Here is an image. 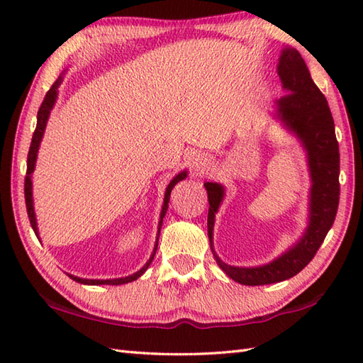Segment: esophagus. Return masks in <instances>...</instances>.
I'll list each match as a JSON object with an SVG mask.
<instances>
[{"label": "esophagus", "instance_id": "esophagus-1", "mask_svg": "<svg viewBox=\"0 0 363 363\" xmlns=\"http://www.w3.org/2000/svg\"><path fill=\"white\" fill-rule=\"evenodd\" d=\"M211 164H212V159L209 154H204V152H199V154H195L194 157V168L196 174H203L206 169L211 168Z\"/></svg>", "mask_w": 363, "mask_h": 363}]
</instances>
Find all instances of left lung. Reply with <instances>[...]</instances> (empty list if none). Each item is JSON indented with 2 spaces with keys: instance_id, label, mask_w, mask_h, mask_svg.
I'll use <instances>...</instances> for the list:
<instances>
[{
  "instance_id": "obj_1",
  "label": "left lung",
  "mask_w": 363,
  "mask_h": 363,
  "mask_svg": "<svg viewBox=\"0 0 363 363\" xmlns=\"http://www.w3.org/2000/svg\"><path fill=\"white\" fill-rule=\"evenodd\" d=\"M277 74L285 95L276 99V117L299 138L307 152L312 179L309 225L296 245L269 264L250 268L230 267L213 251L215 213L225 198V189L218 182H204L209 198L207 234L213 257L230 279L243 285L274 284L298 274L313 259L333 228L340 199V152L334 118L325 95L315 86L309 68L295 48L289 46L282 50Z\"/></svg>"
}]
</instances>
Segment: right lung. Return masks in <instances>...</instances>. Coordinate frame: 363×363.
Instances as JSON below:
<instances>
[{"instance_id": "obj_1", "label": "right lung", "mask_w": 363, "mask_h": 363, "mask_svg": "<svg viewBox=\"0 0 363 363\" xmlns=\"http://www.w3.org/2000/svg\"><path fill=\"white\" fill-rule=\"evenodd\" d=\"M60 82H62V76H59V79L52 84L51 89L46 91V95L43 98V103L40 104V109L37 112V126L33 134V140H30V146H29V152H28V168H26V177H25V199H26V211H28V217L30 221V226H33L34 233L38 238V229H37V221H35V213H34V203H33V181H30V174H33L34 168H35V160H37V152H38V146H40L42 142V137L45 133V128H46V121H48L50 117V112L52 109L54 103H56V98H57V89L60 86ZM187 177V172L184 169L176 177H173L172 182L168 184V187L165 190V198H164V206H162V212H160V221H159V230H157V240H156V246H154V251L151 254L150 260L146 262V264L138 269L137 273L126 276V277H120V279H82V277L78 276H73V274H68L72 277L73 281L79 282V284H86V285H121V284H128V282H133L135 279H138L146 269H148L150 264L152 262L154 256H156V251H157V243H159V234H160V228H162V221H164V217L167 213L168 209V201H169V195H172V190L176 186L177 182L186 179Z\"/></svg>"}]
</instances>
